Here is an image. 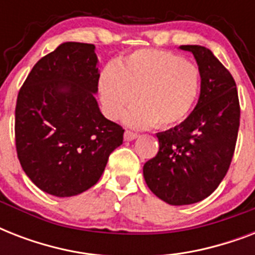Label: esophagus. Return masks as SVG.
I'll use <instances>...</instances> for the list:
<instances>
[{
    "mask_svg": "<svg viewBox=\"0 0 255 255\" xmlns=\"http://www.w3.org/2000/svg\"><path fill=\"white\" fill-rule=\"evenodd\" d=\"M137 136H139V133H136V132H132V131H128V129L124 132V140H126V141H131V140H135Z\"/></svg>",
    "mask_w": 255,
    "mask_h": 255,
    "instance_id": "esophagus-1",
    "label": "esophagus"
}]
</instances>
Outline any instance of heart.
<instances>
[{
	"label": "heart",
	"mask_w": 255,
	"mask_h": 255,
	"mask_svg": "<svg viewBox=\"0 0 255 255\" xmlns=\"http://www.w3.org/2000/svg\"><path fill=\"white\" fill-rule=\"evenodd\" d=\"M200 70L194 63L169 51L140 49L110 63L99 75V96L104 114L119 119L132 104H139L127 116L132 127L169 128L189 116L198 92Z\"/></svg>",
	"instance_id": "obj_1"
}]
</instances>
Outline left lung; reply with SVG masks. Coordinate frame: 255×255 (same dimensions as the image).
Here are the masks:
<instances>
[{
	"instance_id": "1",
	"label": "left lung",
	"mask_w": 255,
	"mask_h": 255,
	"mask_svg": "<svg viewBox=\"0 0 255 255\" xmlns=\"http://www.w3.org/2000/svg\"><path fill=\"white\" fill-rule=\"evenodd\" d=\"M197 61L201 92L180 126L157 133L159 152L144 164L148 188L170 205H189L217 189L233 159L240 100L232 74L204 46L182 45Z\"/></svg>"
}]
</instances>
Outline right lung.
<instances>
[{"label": "right lung", "instance_id": "right-lung-1", "mask_svg": "<svg viewBox=\"0 0 255 255\" xmlns=\"http://www.w3.org/2000/svg\"><path fill=\"white\" fill-rule=\"evenodd\" d=\"M96 65L95 46L66 42L34 65L18 92V160L39 189L57 197L95 185L123 143V127L102 115L94 96Z\"/></svg>", "mask_w": 255, "mask_h": 255}]
</instances>
